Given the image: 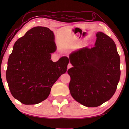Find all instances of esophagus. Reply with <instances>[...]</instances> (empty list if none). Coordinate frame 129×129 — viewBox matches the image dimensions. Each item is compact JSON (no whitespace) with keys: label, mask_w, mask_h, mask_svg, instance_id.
Segmentation results:
<instances>
[{"label":"esophagus","mask_w":129,"mask_h":129,"mask_svg":"<svg viewBox=\"0 0 129 129\" xmlns=\"http://www.w3.org/2000/svg\"><path fill=\"white\" fill-rule=\"evenodd\" d=\"M72 67H73L72 64L71 63H69V64H68V69L71 68H72Z\"/></svg>","instance_id":"obj_1"}]
</instances>
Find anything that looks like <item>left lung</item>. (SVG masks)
I'll use <instances>...</instances> for the list:
<instances>
[{
	"label": "left lung",
	"mask_w": 129,
	"mask_h": 129,
	"mask_svg": "<svg viewBox=\"0 0 129 129\" xmlns=\"http://www.w3.org/2000/svg\"><path fill=\"white\" fill-rule=\"evenodd\" d=\"M95 46L72 53L73 67L69 89L74 100L85 107H97L110 100L120 79V58L115 42L102 32L96 34Z\"/></svg>",
	"instance_id": "8db88e82"
}]
</instances>
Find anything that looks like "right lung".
I'll return each mask as SVG.
<instances>
[{"label":"right lung","mask_w":129,"mask_h":129,"mask_svg":"<svg viewBox=\"0 0 129 129\" xmlns=\"http://www.w3.org/2000/svg\"><path fill=\"white\" fill-rule=\"evenodd\" d=\"M56 49L54 33L47 27H33L15 42L9 58L6 80L11 94L23 104H36L45 100L51 88L67 72L66 56L53 62Z\"/></svg>","instance_id":"right-lung-1"}]
</instances>
